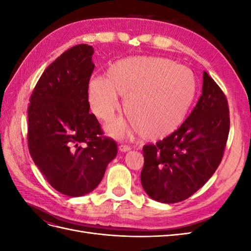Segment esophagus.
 Masks as SVG:
<instances>
[{
    "label": "esophagus",
    "instance_id": "34e87169",
    "mask_svg": "<svg viewBox=\"0 0 251 251\" xmlns=\"http://www.w3.org/2000/svg\"><path fill=\"white\" fill-rule=\"evenodd\" d=\"M130 150H131V148L126 146V144H120V146H119V151H128Z\"/></svg>",
    "mask_w": 251,
    "mask_h": 251
}]
</instances>
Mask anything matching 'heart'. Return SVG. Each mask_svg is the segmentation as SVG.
Wrapping results in <instances>:
<instances>
[{
	"instance_id": "b5f03b06",
	"label": "heart",
	"mask_w": 251,
	"mask_h": 251,
	"mask_svg": "<svg viewBox=\"0 0 251 251\" xmlns=\"http://www.w3.org/2000/svg\"><path fill=\"white\" fill-rule=\"evenodd\" d=\"M197 80L188 68L157 56H131L112 64L107 78L95 76L88 83L90 107L102 121H110L126 97L125 112L131 119L108 126L115 137L133 127L146 140L163 139L177 131L191 110Z\"/></svg>"
}]
</instances>
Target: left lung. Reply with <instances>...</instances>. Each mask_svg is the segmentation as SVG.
<instances>
[{
	"label": "left lung",
	"mask_w": 251,
	"mask_h": 251,
	"mask_svg": "<svg viewBox=\"0 0 251 251\" xmlns=\"http://www.w3.org/2000/svg\"><path fill=\"white\" fill-rule=\"evenodd\" d=\"M229 125L227 98L204 71L202 94L184 123L163 140L143 147L140 179L146 193L161 203L194 195L221 163Z\"/></svg>",
	"instance_id": "8db88e82"
}]
</instances>
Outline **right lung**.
<instances>
[{
    "label": "right lung",
    "instance_id": "obj_1",
    "mask_svg": "<svg viewBox=\"0 0 251 251\" xmlns=\"http://www.w3.org/2000/svg\"><path fill=\"white\" fill-rule=\"evenodd\" d=\"M93 53L87 44L65 51L42 74L28 107L29 153L49 184L69 197L92 192L117 155V143L89 113Z\"/></svg>",
    "mask_w": 251,
    "mask_h": 251
}]
</instances>
